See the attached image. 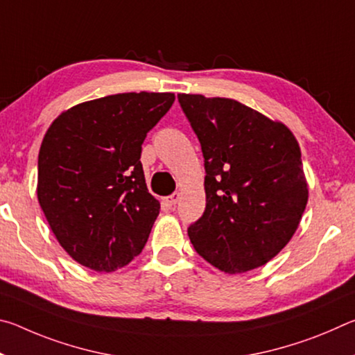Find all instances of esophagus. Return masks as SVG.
<instances>
[{"label": "esophagus", "instance_id": "34e87169", "mask_svg": "<svg viewBox=\"0 0 355 355\" xmlns=\"http://www.w3.org/2000/svg\"><path fill=\"white\" fill-rule=\"evenodd\" d=\"M180 199H182V194H180V192H173V194L164 197V203L167 207H173L175 203H178Z\"/></svg>", "mask_w": 355, "mask_h": 355}]
</instances>
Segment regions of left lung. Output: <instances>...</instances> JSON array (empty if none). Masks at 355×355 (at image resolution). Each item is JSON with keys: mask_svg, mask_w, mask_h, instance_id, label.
Returning <instances> with one entry per match:
<instances>
[{"mask_svg": "<svg viewBox=\"0 0 355 355\" xmlns=\"http://www.w3.org/2000/svg\"><path fill=\"white\" fill-rule=\"evenodd\" d=\"M205 158L207 207L188 235L227 274L260 268L290 241L309 200L300 148L282 122L232 98L180 94Z\"/></svg>", "mask_w": 355, "mask_h": 355, "instance_id": "1", "label": "left lung"}]
</instances>
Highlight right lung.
I'll use <instances>...</instances> for the list:
<instances>
[{"label":"right lung","instance_id":"add662e5","mask_svg":"<svg viewBox=\"0 0 355 355\" xmlns=\"http://www.w3.org/2000/svg\"><path fill=\"white\" fill-rule=\"evenodd\" d=\"M171 92H128L62 112L39 152L37 199L64 250L112 272L142 252L159 202L141 164L142 142L171 110Z\"/></svg>","mask_w":355,"mask_h":355}]
</instances>
